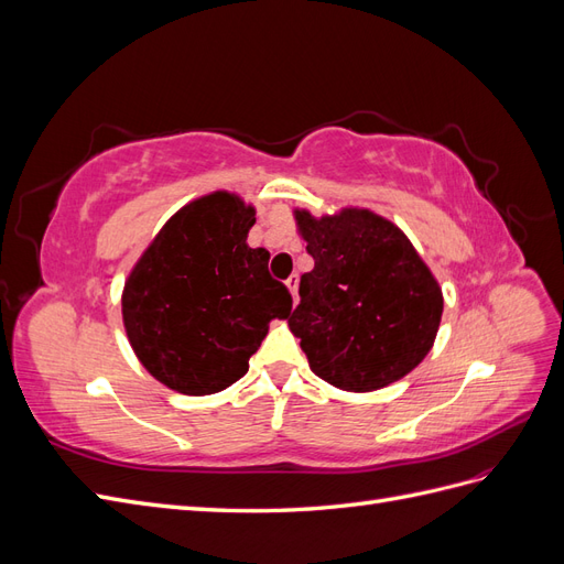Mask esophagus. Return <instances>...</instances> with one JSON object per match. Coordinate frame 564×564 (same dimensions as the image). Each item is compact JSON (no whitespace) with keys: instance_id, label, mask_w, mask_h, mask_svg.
Segmentation results:
<instances>
[{"instance_id":"34e87169","label":"esophagus","mask_w":564,"mask_h":564,"mask_svg":"<svg viewBox=\"0 0 564 564\" xmlns=\"http://www.w3.org/2000/svg\"><path fill=\"white\" fill-rule=\"evenodd\" d=\"M286 286H289V292H292V299H294V303H299V275H292L286 280Z\"/></svg>"}]
</instances>
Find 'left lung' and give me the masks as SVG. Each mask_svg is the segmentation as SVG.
Returning a JSON list of instances; mask_svg holds the SVG:
<instances>
[{
	"label": "left lung",
	"instance_id": "1",
	"mask_svg": "<svg viewBox=\"0 0 564 564\" xmlns=\"http://www.w3.org/2000/svg\"><path fill=\"white\" fill-rule=\"evenodd\" d=\"M296 224L315 268L301 278L289 327L311 369L350 392L406 377L433 348L445 305L406 235L367 209L296 212Z\"/></svg>",
	"mask_w": 564,
	"mask_h": 564
}]
</instances>
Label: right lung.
<instances>
[{
	"instance_id": "obj_1",
	"label": "right lung",
	"mask_w": 564,
	"mask_h": 564,
	"mask_svg": "<svg viewBox=\"0 0 564 564\" xmlns=\"http://www.w3.org/2000/svg\"><path fill=\"white\" fill-rule=\"evenodd\" d=\"M253 207L230 193L187 204L124 284L129 344L160 383L212 395L240 381L268 322L289 317L292 294L268 272L270 253L247 245Z\"/></svg>"
}]
</instances>
